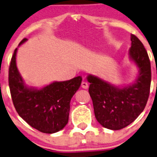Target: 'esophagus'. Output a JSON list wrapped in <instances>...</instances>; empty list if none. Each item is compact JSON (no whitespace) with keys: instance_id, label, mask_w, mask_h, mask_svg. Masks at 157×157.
Segmentation results:
<instances>
[{"instance_id":"obj_1","label":"esophagus","mask_w":157,"mask_h":157,"mask_svg":"<svg viewBox=\"0 0 157 157\" xmlns=\"http://www.w3.org/2000/svg\"><path fill=\"white\" fill-rule=\"evenodd\" d=\"M81 87H82L83 88H84V89H87V88H88V83L85 82V81H82V82H81Z\"/></svg>"}]
</instances>
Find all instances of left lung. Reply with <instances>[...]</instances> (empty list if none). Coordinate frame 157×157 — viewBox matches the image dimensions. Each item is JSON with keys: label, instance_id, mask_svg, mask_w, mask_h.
Returning a JSON list of instances; mask_svg holds the SVG:
<instances>
[{"label": "left lung", "instance_id": "8db88e82", "mask_svg": "<svg viewBox=\"0 0 157 157\" xmlns=\"http://www.w3.org/2000/svg\"><path fill=\"white\" fill-rule=\"evenodd\" d=\"M128 55L137 69L131 84L114 85L95 75L87 76L95 118L103 127L112 130L132 123L143 111L149 95L150 61L142 43L134 35H131Z\"/></svg>", "mask_w": 157, "mask_h": 157}]
</instances>
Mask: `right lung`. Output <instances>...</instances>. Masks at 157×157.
I'll return each mask as SVG.
<instances>
[{"instance_id": "obj_1", "label": "right lung", "mask_w": 157, "mask_h": 157, "mask_svg": "<svg viewBox=\"0 0 157 157\" xmlns=\"http://www.w3.org/2000/svg\"><path fill=\"white\" fill-rule=\"evenodd\" d=\"M28 41L24 39L19 46ZM16 48L11 60L9 84L13 104L20 117L31 127L45 133L62 130L69 121L70 101L80 88L82 77L54 81L42 88L29 86L16 65Z\"/></svg>"}]
</instances>
